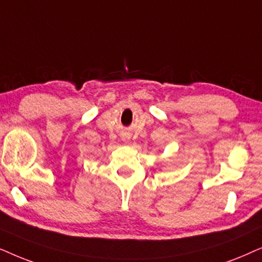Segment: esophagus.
Wrapping results in <instances>:
<instances>
[{"mask_svg": "<svg viewBox=\"0 0 262 262\" xmlns=\"http://www.w3.org/2000/svg\"><path fill=\"white\" fill-rule=\"evenodd\" d=\"M122 140H123V141H125V142H128V140H129V138H122Z\"/></svg>", "mask_w": 262, "mask_h": 262, "instance_id": "34e87169", "label": "esophagus"}]
</instances>
